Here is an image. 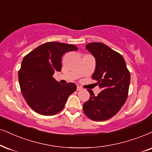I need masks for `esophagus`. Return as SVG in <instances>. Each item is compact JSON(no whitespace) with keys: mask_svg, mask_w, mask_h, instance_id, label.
<instances>
[{"mask_svg":"<svg viewBox=\"0 0 152 152\" xmlns=\"http://www.w3.org/2000/svg\"><path fill=\"white\" fill-rule=\"evenodd\" d=\"M83 88L81 87H80V86H77V90L78 91H80V90H82Z\"/></svg>","mask_w":152,"mask_h":152,"instance_id":"obj_1","label":"esophagus"}]
</instances>
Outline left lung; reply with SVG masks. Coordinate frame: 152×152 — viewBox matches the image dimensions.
I'll list each match as a JSON object with an SVG mask.
<instances>
[{
    "label": "left lung",
    "instance_id": "obj_1",
    "mask_svg": "<svg viewBox=\"0 0 152 152\" xmlns=\"http://www.w3.org/2000/svg\"><path fill=\"white\" fill-rule=\"evenodd\" d=\"M86 48L95 58L93 79L102 89L97 96L88 90L90 98L83 105L85 114L95 121L108 120L118 112L128 97L130 74L121 54L102 43H90Z\"/></svg>",
    "mask_w": 152,
    "mask_h": 152
}]
</instances>
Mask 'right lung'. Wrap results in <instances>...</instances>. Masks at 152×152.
<instances>
[{
    "instance_id": "right-lung-1",
    "label": "right lung",
    "mask_w": 152,
    "mask_h": 152,
    "mask_svg": "<svg viewBox=\"0 0 152 152\" xmlns=\"http://www.w3.org/2000/svg\"><path fill=\"white\" fill-rule=\"evenodd\" d=\"M77 50L72 44L48 42L24 57L18 73L20 89L26 103L36 112L44 116L57 114L76 90L74 83L61 85L53 76L61 71L63 55Z\"/></svg>"
}]
</instances>
